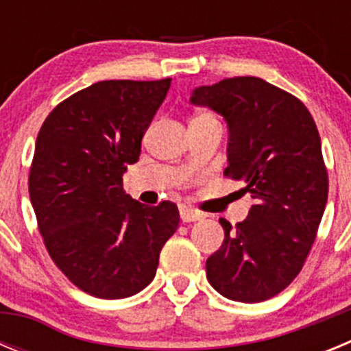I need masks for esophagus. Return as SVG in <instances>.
<instances>
[{"mask_svg": "<svg viewBox=\"0 0 351 351\" xmlns=\"http://www.w3.org/2000/svg\"><path fill=\"white\" fill-rule=\"evenodd\" d=\"M179 214H181V219L184 223L198 221V219L204 218V214L200 213V210H195L193 207H188V206H181V207H179Z\"/></svg>", "mask_w": 351, "mask_h": 351, "instance_id": "34e87169", "label": "esophagus"}]
</instances>
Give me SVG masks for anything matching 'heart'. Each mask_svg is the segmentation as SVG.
<instances>
[{"mask_svg": "<svg viewBox=\"0 0 351 351\" xmlns=\"http://www.w3.org/2000/svg\"><path fill=\"white\" fill-rule=\"evenodd\" d=\"M204 116H207V114H204Z\"/></svg>", "mask_w": 351, "mask_h": 351, "instance_id": "b5f03b06", "label": "heart"}]
</instances>
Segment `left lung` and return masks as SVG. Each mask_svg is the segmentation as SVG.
I'll list each match as a JSON object with an SVG mask.
<instances>
[{
  "instance_id": "left-lung-1",
  "label": "left lung",
  "mask_w": 351,
  "mask_h": 351,
  "mask_svg": "<svg viewBox=\"0 0 351 351\" xmlns=\"http://www.w3.org/2000/svg\"><path fill=\"white\" fill-rule=\"evenodd\" d=\"M190 101L223 116L225 176L255 198L234 228L219 219L225 239L207 280L226 299L262 302L295 280L315 243L328 195L320 135L302 101L258 77L200 86Z\"/></svg>"
}]
</instances>
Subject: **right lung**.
Instances as JSON below:
<instances>
[{
    "label": "right lung",
    "instance_id": "right-lung-1",
    "mask_svg": "<svg viewBox=\"0 0 351 351\" xmlns=\"http://www.w3.org/2000/svg\"><path fill=\"white\" fill-rule=\"evenodd\" d=\"M170 79L101 80L43 121L29 198L49 255L71 283L98 299H126L156 274L179 226L173 202L147 207L123 191Z\"/></svg>",
    "mask_w": 351,
    "mask_h": 351
}]
</instances>
